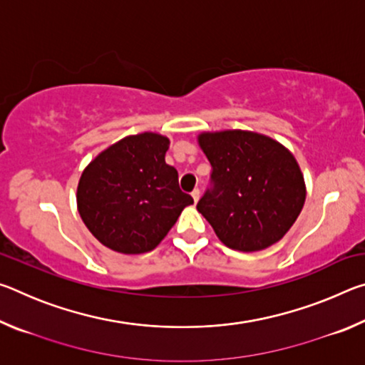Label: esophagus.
I'll list each match as a JSON object with an SVG mask.
<instances>
[{"mask_svg": "<svg viewBox=\"0 0 365 365\" xmlns=\"http://www.w3.org/2000/svg\"><path fill=\"white\" fill-rule=\"evenodd\" d=\"M191 196H193V200H195V202H197V201H200L201 191H200V190H197V188H195V190H193V193H191Z\"/></svg>", "mask_w": 365, "mask_h": 365, "instance_id": "1", "label": "esophagus"}]
</instances>
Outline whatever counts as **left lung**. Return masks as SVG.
Here are the masks:
<instances>
[{
    "label": "left lung",
    "instance_id": "left-lung-1",
    "mask_svg": "<svg viewBox=\"0 0 365 365\" xmlns=\"http://www.w3.org/2000/svg\"><path fill=\"white\" fill-rule=\"evenodd\" d=\"M197 145L212 165L214 188L196 207L220 242L243 252L280 242L306 201L304 175L293 153L250 130L202 132Z\"/></svg>",
    "mask_w": 365,
    "mask_h": 365
}]
</instances>
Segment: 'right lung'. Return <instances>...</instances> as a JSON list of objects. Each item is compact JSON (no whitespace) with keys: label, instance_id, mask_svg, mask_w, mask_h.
Masks as SVG:
<instances>
[{"label":"right lung","instance_id":"right-lung-1","mask_svg":"<svg viewBox=\"0 0 365 365\" xmlns=\"http://www.w3.org/2000/svg\"><path fill=\"white\" fill-rule=\"evenodd\" d=\"M170 141L164 135H128L101 151L83 169L77 209L98 242L122 255L153 251L193 197L178 187L165 164Z\"/></svg>","mask_w":365,"mask_h":365}]
</instances>
